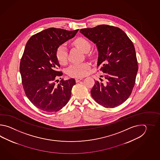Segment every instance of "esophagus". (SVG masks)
<instances>
[{
	"label": "esophagus",
	"mask_w": 160,
	"mask_h": 160,
	"mask_svg": "<svg viewBox=\"0 0 160 160\" xmlns=\"http://www.w3.org/2000/svg\"><path fill=\"white\" fill-rule=\"evenodd\" d=\"M82 79H83L82 78H75V81L76 82H78L80 81H81Z\"/></svg>",
	"instance_id": "obj_1"
}]
</instances>
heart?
Listing matches in <instances>:
<instances>
[{
	"label": "heart",
	"instance_id": "obj_1",
	"mask_svg": "<svg viewBox=\"0 0 160 160\" xmlns=\"http://www.w3.org/2000/svg\"><path fill=\"white\" fill-rule=\"evenodd\" d=\"M74 44L84 52H88L91 47L90 42L83 38L76 39L74 41ZM56 56L58 61L62 65H64L67 62L68 50L65 45H61L57 48ZM89 67V65L87 63L72 64L68 68L67 73L72 77H82L86 75Z\"/></svg>",
	"mask_w": 160,
	"mask_h": 160
}]
</instances>
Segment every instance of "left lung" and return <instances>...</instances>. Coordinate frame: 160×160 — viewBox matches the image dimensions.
Masks as SVG:
<instances>
[{
  "instance_id": "obj_1",
  "label": "left lung",
  "mask_w": 160,
  "mask_h": 160,
  "mask_svg": "<svg viewBox=\"0 0 160 160\" xmlns=\"http://www.w3.org/2000/svg\"><path fill=\"white\" fill-rule=\"evenodd\" d=\"M80 32L96 44L97 67L105 73V82L95 81L92 97L106 108L121 105L129 97L136 82L138 66L133 42L118 27L106 24L82 28Z\"/></svg>"
}]
</instances>
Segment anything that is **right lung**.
Wrapping results in <instances>:
<instances>
[{"label":"right lung","mask_w":160,"mask_h":160,"mask_svg":"<svg viewBox=\"0 0 160 160\" xmlns=\"http://www.w3.org/2000/svg\"><path fill=\"white\" fill-rule=\"evenodd\" d=\"M78 30L51 27L32 35L27 42L21 59L20 72L25 94L38 109L56 112L70 98L75 79H62L58 84L55 83L57 78L63 74L57 70L60 65L56 51L59 46L74 37Z\"/></svg>","instance_id":"1"}]
</instances>
